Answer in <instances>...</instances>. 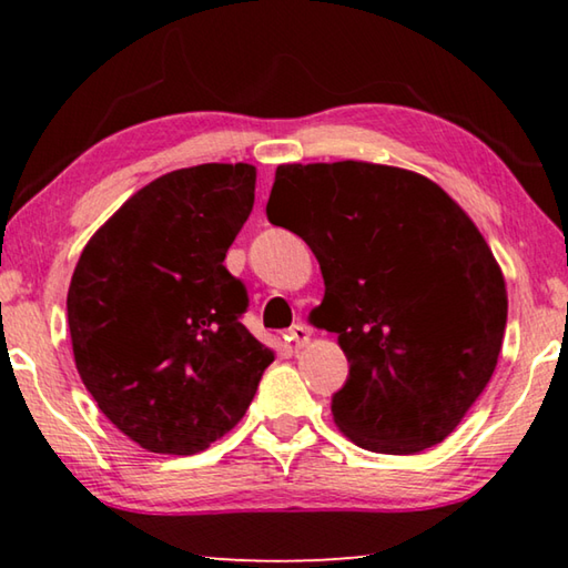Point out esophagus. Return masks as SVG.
<instances>
[{"instance_id":"esophagus-1","label":"esophagus","mask_w":568,"mask_h":568,"mask_svg":"<svg viewBox=\"0 0 568 568\" xmlns=\"http://www.w3.org/2000/svg\"><path fill=\"white\" fill-rule=\"evenodd\" d=\"M287 341H291L295 348H303V345L311 341V328H307L305 323H293L291 328H287Z\"/></svg>"}]
</instances>
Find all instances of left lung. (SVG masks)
Segmentation results:
<instances>
[{
  "label": "left lung",
  "mask_w": 568,
  "mask_h": 568,
  "mask_svg": "<svg viewBox=\"0 0 568 568\" xmlns=\"http://www.w3.org/2000/svg\"><path fill=\"white\" fill-rule=\"evenodd\" d=\"M267 220L318 257V328L351 363L331 410L353 444L408 456L454 430L494 376L506 283L491 247L436 182L373 162L281 165Z\"/></svg>",
  "instance_id": "obj_1"
}]
</instances>
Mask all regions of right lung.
I'll return each instance as SVG.
<instances>
[{
    "mask_svg": "<svg viewBox=\"0 0 568 568\" xmlns=\"http://www.w3.org/2000/svg\"><path fill=\"white\" fill-rule=\"evenodd\" d=\"M255 203V168L168 172L84 245L67 293L74 363L100 410L152 454L192 456L245 416L273 351L240 318L223 265Z\"/></svg>",
    "mask_w": 568,
    "mask_h": 568,
    "instance_id": "right-lung-1",
    "label": "right lung"
}]
</instances>
